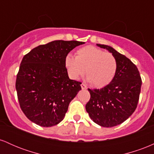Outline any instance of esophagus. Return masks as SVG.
<instances>
[{
  "instance_id": "esophagus-1",
  "label": "esophagus",
  "mask_w": 154,
  "mask_h": 154,
  "mask_svg": "<svg viewBox=\"0 0 154 154\" xmlns=\"http://www.w3.org/2000/svg\"><path fill=\"white\" fill-rule=\"evenodd\" d=\"M81 88H82V90L87 89V86H86L84 83H82V84H81Z\"/></svg>"
}]
</instances>
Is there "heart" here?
<instances>
[{"label": "heart", "instance_id": "heart-1", "mask_svg": "<svg viewBox=\"0 0 154 154\" xmlns=\"http://www.w3.org/2000/svg\"><path fill=\"white\" fill-rule=\"evenodd\" d=\"M65 66L72 79H77L85 69L88 81L96 88H103L112 82L117 71V60L111 53L93 45H87L75 52V58L67 55Z\"/></svg>", "mask_w": 154, "mask_h": 154}]
</instances>
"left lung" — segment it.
Segmentation results:
<instances>
[{
    "instance_id": "1",
    "label": "left lung",
    "mask_w": 154,
    "mask_h": 154,
    "mask_svg": "<svg viewBox=\"0 0 154 154\" xmlns=\"http://www.w3.org/2000/svg\"><path fill=\"white\" fill-rule=\"evenodd\" d=\"M106 49L117 60V71L110 84L101 89H88L91 98L85 106L93 121L104 128H111L127 120L137 108L142 79L137 66L113 48Z\"/></svg>"
}]
</instances>
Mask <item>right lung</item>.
I'll list each match as a JSON object with an SVG mask.
<instances>
[{"instance_id":"right-lung-1","label":"right lung","mask_w":154,"mask_h":154,"mask_svg":"<svg viewBox=\"0 0 154 154\" xmlns=\"http://www.w3.org/2000/svg\"><path fill=\"white\" fill-rule=\"evenodd\" d=\"M84 43L54 40L35 48L23 57L16 90L21 109L32 122L48 128L64 118L82 83L69 78L65 58Z\"/></svg>"}]
</instances>
